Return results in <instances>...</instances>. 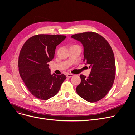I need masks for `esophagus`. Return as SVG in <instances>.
Listing matches in <instances>:
<instances>
[{
    "instance_id": "34e87169",
    "label": "esophagus",
    "mask_w": 135,
    "mask_h": 135,
    "mask_svg": "<svg viewBox=\"0 0 135 135\" xmlns=\"http://www.w3.org/2000/svg\"><path fill=\"white\" fill-rule=\"evenodd\" d=\"M66 76L68 78H71V77H72L73 76V74H71V73H68V74H67Z\"/></svg>"
}]
</instances>
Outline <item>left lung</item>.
<instances>
[{"label": "left lung", "instance_id": "1", "mask_svg": "<svg viewBox=\"0 0 135 135\" xmlns=\"http://www.w3.org/2000/svg\"><path fill=\"white\" fill-rule=\"evenodd\" d=\"M83 44L84 61L91 68L88 77L81 74L78 94L87 102L101 100L113 86L115 76L114 54L109 42L99 34L88 31L71 36Z\"/></svg>", "mask_w": 135, "mask_h": 135}]
</instances>
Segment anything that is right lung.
<instances>
[{
    "mask_svg": "<svg viewBox=\"0 0 135 135\" xmlns=\"http://www.w3.org/2000/svg\"><path fill=\"white\" fill-rule=\"evenodd\" d=\"M66 36L40 34L27 40L20 51V76L29 91L39 99L46 100L55 95L66 76L50 74L48 62L54 57L56 46Z\"/></svg>",
    "mask_w": 135,
    "mask_h": 135,
    "instance_id": "add662e5",
    "label": "right lung"
}]
</instances>
